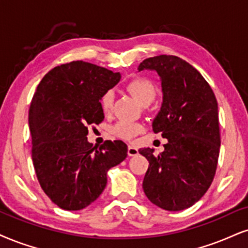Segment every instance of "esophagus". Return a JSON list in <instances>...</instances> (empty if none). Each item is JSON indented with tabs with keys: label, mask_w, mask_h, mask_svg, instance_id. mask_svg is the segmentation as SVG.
I'll return each instance as SVG.
<instances>
[{
	"label": "esophagus",
	"mask_w": 248,
	"mask_h": 248,
	"mask_svg": "<svg viewBox=\"0 0 248 248\" xmlns=\"http://www.w3.org/2000/svg\"><path fill=\"white\" fill-rule=\"evenodd\" d=\"M127 154H129V156H136V155L139 154L138 148L134 147V146H132V145H129V148H127Z\"/></svg>",
	"instance_id": "obj_1"
}]
</instances>
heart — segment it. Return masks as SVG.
<instances>
[{"label": "heart", "mask_w": 248, "mask_h": 248, "mask_svg": "<svg viewBox=\"0 0 248 248\" xmlns=\"http://www.w3.org/2000/svg\"><path fill=\"white\" fill-rule=\"evenodd\" d=\"M126 90L130 92L132 95L136 97L137 101L142 106L151 105L156 96V87L153 82L147 78L137 77L133 78L126 84ZM112 103H114V93L111 91H107L102 96H101L100 105L102 111L105 114L111 111ZM143 131V126L141 124L136 123V122L122 121L116 122L114 125L110 126V133L116 138L129 140L133 137L138 136Z\"/></svg>", "instance_id": "obj_1"}]
</instances>
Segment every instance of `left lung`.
<instances>
[{"mask_svg":"<svg viewBox=\"0 0 248 248\" xmlns=\"http://www.w3.org/2000/svg\"><path fill=\"white\" fill-rule=\"evenodd\" d=\"M145 69L160 76L163 102L153 131L168 142L158 155L139 149L149 162L142 188L152 203L178 212L200 200L215 177L221 146L217 100L201 73L179 57H149L138 68Z\"/></svg>","mask_w":248,"mask_h":248,"instance_id":"8db88e82","label":"left lung"}]
</instances>
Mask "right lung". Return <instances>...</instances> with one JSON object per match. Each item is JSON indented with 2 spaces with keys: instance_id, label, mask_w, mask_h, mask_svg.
Wrapping results in <instances>:
<instances>
[{
  "instance_id": "obj_1",
  "label": "right lung",
  "mask_w": 248,
  "mask_h": 248,
  "mask_svg": "<svg viewBox=\"0 0 248 248\" xmlns=\"http://www.w3.org/2000/svg\"><path fill=\"white\" fill-rule=\"evenodd\" d=\"M119 72L82 61L51 69L36 88L29 111L32 161L40 186L65 210L90 206L107 185V172L127 156L122 140L96 147L87 141L92 124L105 118L101 96Z\"/></svg>"
}]
</instances>
